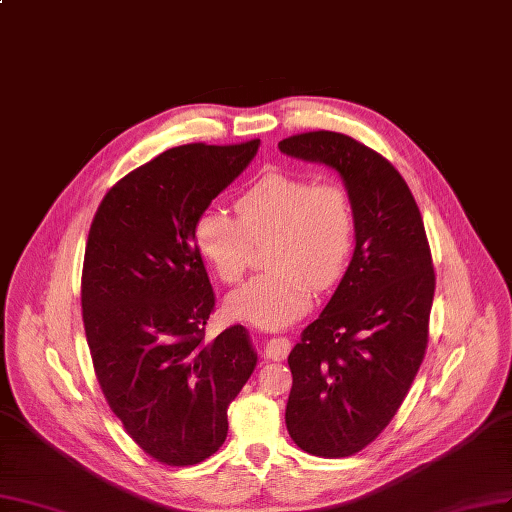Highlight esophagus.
<instances>
[{"label": "esophagus", "instance_id": "34e87169", "mask_svg": "<svg viewBox=\"0 0 512 512\" xmlns=\"http://www.w3.org/2000/svg\"><path fill=\"white\" fill-rule=\"evenodd\" d=\"M291 351V342L285 336H274L263 346V353L272 361H283Z\"/></svg>", "mask_w": 512, "mask_h": 512}]
</instances>
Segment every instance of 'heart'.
<instances>
[{"label": "heart", "mask_w": 512, "mask_h": 512, "mask_svg": "<svg viewBox=\"0 0 512 512\" xmlns=\"http://www.w3.org/2000/svg\"><path fill=\"white\" fill-rule=\"evenodd\" d=\"M238 219L206 210L195 223L193 242L223 283H238L251 244H268V272L253 276L227 295V315L266 329L302 319L312 304V285H334L351 257L355 210L338 183H312L274 172L236 200Z\"/></svg>", "instance_id": "1"}]
</instances>
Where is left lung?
<instances>
[{"label":"left lung","instance_id":"1","mask_svg":"<svg viewBox=\"0 0 512 512\" xmlns=\"http://www.w3.org/2000/svg\"><path fill=\"white\" fill-rule=\"evenodd\" d=\"M278 148L332 168L355 210L349 268L289 353L285 410L302 451L349 457L389 425L423 361L436 287L430 246L404 178L372 148L336 131H308Z\"/></svg>","mask_w":512,"mask_h":512}]
</instances>
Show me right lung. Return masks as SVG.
Wrapping results in <instances>:
<instances>
[{
    "label": "right lung",
    "instance_id": "1",
    "mask_svg": "<svg viewBox=\"0 0 512 512\" xmlns=\"http://www.w3.org/2000/svg\"><path fill=\"white\" fill-rule=\"evenodd\" d=\"M259 140L170 148L102 200L82 266V321L97 381L138 447L200 464L227 436V408L257 366L249 332L204 338L214 293L193 229L246 170Z\"/></svg>",
    "mask_w": 512,
    "mask_h": 512
}]
</instances>
